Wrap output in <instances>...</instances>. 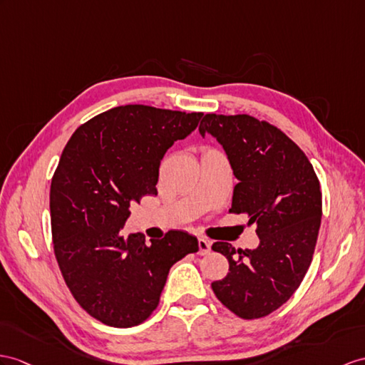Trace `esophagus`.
Instances as JSON below:
<instances>
[{
  "instance_id": "34e87169",
  "label": "esophagus",
  "mask_w": 365,
  "mask_h": 365,
  "mask_svg": "<svg viewBox=\"0 0 365 365\" xmlns=\"http://www.w3.org/2000/svg\"><path fill=\"white\" fill-rule=\"evenodd\" d=\"M198 247H200V255H207L210 252V243L206 238H198Z\"/></svg>"
}]
</instances>
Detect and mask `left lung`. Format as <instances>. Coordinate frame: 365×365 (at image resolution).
<instances>
[{"label": "left lung", "instance_id": "left-lung-1", "mask_svg": "<svg viewBox=\"0 0 365 365\" xmlns=\"http://www.w3.org/2000/svg\"><path fill=\"white\" fill-rule=\"evenodd\" d=\"M223 145L238 184L229 212L246 213L260 245L237 250L215 242L229 262L212 283L217 299L238 317L259 319L280 308L304 280L322 218V192L313 165L296 142L250 114H206L200 135Z\"/></svg>", "mask_w": 365, "mask_h": 365}]
</instances>
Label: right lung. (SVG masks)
<instances>
[{
  "mask_svg": "<svg viewBox=\"0 0 365 365\" xmlns=\"http://www.w3.org/2000/svg\"><path fill=\"white\" fill-rule=\"evenodd\" d=\"M202 113L147 105L115 106L80 125L52 176L49 207L54 254L66 287L88 314L130 328L152 316L168 271L198 240L168 230L150 240L123 237L130 206L156 195L159 165Z\"/></svg>",
  "mask_w": 365,
  "mask_h": 365,
  "instance_id": "1",
  "label": "right lung"
}]
</instances>
